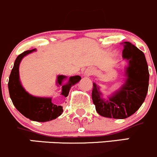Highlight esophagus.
<instances>
[{
	"label": "esophagus",
	"instance_id": "34e87169",
	"mask_svg": "<svg viewBox=\"0 0 157 157\" xmlns=\"http://www.w3.org/2000/svg\"><path fill=\"white\" fill-rule=\"evenodd\" d=\"M91 75V71L90 69H86L85 72V76H89Z\"/></svg>",
	"mask_w": 157,
	"mask_h": 157
}]
</instances>
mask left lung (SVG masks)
I'll use <instances>...</instances> for the list:
<instances>
[{
    "instance_id": "obj_1",
    "label": "left lung",
    "mask_w": 157,
    "mask_h": 157,
    "mask_svg": "<svg viewBox=\"0 0 157 157\" xmlns=\"http://www.w3.org/2000/svg\"><path fill=\"white\" fill-rule=\"evenodd\" d=\"M123 59L127 60L125 80L120 88L104 98L100 87L93 83L91 97L96 111L105 117L124 119L144 103L148 91L149 71L145 56L130 42H124Z\"/></svg>"
}]
</instances>
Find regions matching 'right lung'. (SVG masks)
Returning <instances> with one entry per match:
<instances>
[{"mask_svg":"<svg viewBox=\"0 0 157 157\" xmlns=\"http://www.w3.org/2000/svg\"><path fill=\"white\" fill-rule=\"evenodd\" d=\"M34 51H36V49L26 50L17 57L9 77V94L15 108L23 115L33 121L46 122L54 120L61 115L63 112V106L54 104L52 98L36 97L29 94L22 86L20 80L19 66L21 60ZM81 78L79 75L71 76L66 83L63 84L67 77L63 75H58L56 85L57 86H62V95L65 98L67 97L71 87L78 83Z\"/></svg>","mask_w":157,"mask_h":157,"instance_id":"right-lung-1","label":"right lung"}]
</instances>
